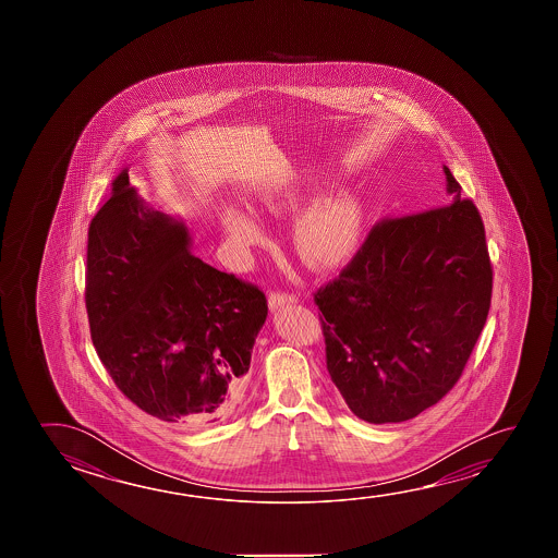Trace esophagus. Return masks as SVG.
<instances>
[{
  "label": "esophagus",
  "instance_id": "34e87169",
  "mask_svg": "<svg viewBox=\"0 0 558 558\" xmlns=\"http://www.w3.org/2000/svg\"><path fill=\"white\" fill-rule=\"evenodd\" d=\"M295 295L292 293H283V292H272L268 295V305H270V310L276 311L283 307V305H288V303H295Z\"/></svg>",
  "mask_w": 558,
  "mask_h": 558
}]
</instances>
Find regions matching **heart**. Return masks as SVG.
Here are the masks:
<instances>
[{
	"mask_svg": "<svg viewBox=\"0 0 558 558\" xmlns=\"http://www.w3.org/2000/svg\"><path fill=\"white\" fill-rule=\"evenodd\" d=\"M315 184L292 183L266 189L256 196L260 210L272 216L293 211ZM220 223L229 241L239 248L251 247L260 239V228L248 211L226 206ZM364 229V208L350 192H337L313 202L293 223L292 245L303 265L313 270H330L348 263L356 253Z\"/></svg>",
	"mask_w": 558,
	"mask_h": 558,
	"instance_id": "heart-1",
	"label": "heart"
}]
</instances>
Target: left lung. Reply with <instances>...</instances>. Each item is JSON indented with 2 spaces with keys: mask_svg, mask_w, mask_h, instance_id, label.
Wrapping results in <instances>:
<instances>
[{
  "mask_svg": "<svg viewBox=\"0 0 558 558\" xmlns=\"http://www.w3.org/2000/svg\"><path fill=\"white\" fill-rule=\"evenodd\" d=\"M444 173L449 204L379 221L315 293L330 379L372 424L411 421L446 397L488 317L483 220L446 165Z\"/></svg>",
  "mask_w": 558,
  "mask_h": 558,
  "instance_id": "left-lung-1",
  "label": "left lung"
}]
</instances>
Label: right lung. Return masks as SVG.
I'll list each match as a JSON object with an SVG mask.
<instances>
[{
	"mask_svg": "<svg viewBox=\"0 0 558 558\" xmlns=\"http://www.w3.org/2000/svg\"><path fill=\"white\" fill-rule=\"evenodd\" d=\"M191 243L186 223L140 198L124 169L89 226L85 305L120 391L159 421L202 426L241 401L268 305Z\"/></svg>",
	"mask_w": 558,
	"mask_h": 558,
	"instance_id": "add662e5",
	"label": "right lung"
}]
</instances>
